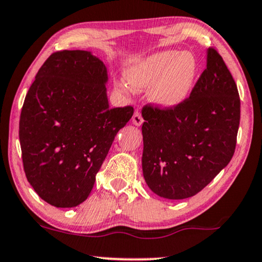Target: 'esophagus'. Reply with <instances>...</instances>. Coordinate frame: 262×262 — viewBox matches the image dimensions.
<instances>
[{
	"label": "esophagus",
	"instance_id": "34e87169",
	"mask_svg": "<svg viewBox=\"0 0 262 262\" xmlns=\"http://www.w3.org/2000/svg\"><path fill=\"white\" fill-rule=\"evenodd\" d=\"M132 121H133V123L135 124V126H138V127L141 126L142 122H143V119H142L141 114H140L139 112H135L134 115H133Z\"/></svg>",
	"mask_w": 262,
	"mask_h": 262
}]
</instances>
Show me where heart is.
Returning <instances> with one entry per match:
<instances>
[{
	"label": "heart",
	"mask_w": 262,
	"mask_h": 262,
	"mask_svg": "<svg viewBox=\"0 0 262 262\" xmlns=\"http://www.w3.org/2000/svg\"><path fill=\"white\" fill-rule=\"evenodd\" d=\"M197 71L198 65L192 53L161 51L130 62L126 76L134 89L145 90L152 86L149 97L154 104L173 108L189 96ZM116 86L122 93H128L124 83L119 82Z\"/></svg>",
	"instance_id": "b5f03b06"
}]
</instances>
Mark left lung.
Listing matches in <instances>:
<instances>
[{"label":"left lung","mask_w":262,"mask_h":262,"mask_svg":"<svg viewBox=\"0 0 262 262\" xmlns=\"http://www.w3.org/2000/svg\"><path fill=\"white\" fill-rule=\"evenodd\" d=\"M142 116L146 184L167 200L192 197L234 156L240 126L236 83L219 52L208 49L206 69L190 97L173 108L146 105Z\"/></svg>","instance_id":"left-lung-1"}]
</instances>
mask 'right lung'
I'll return each mask as SVG.
<instances>
[{
    "mask_svg": "<svg viewBox=\"0 0 262 262\" xmlns=\"http://www.w3.org/2000/svg\"><path fill=\"white\" fill-rule=\"evenodd\" d=\"M108 71L89 51L47 58L26 95L19 136L27 180L57 208L89 197L96 174L133 106L109 108Z\"/></svg>",
    "mask_w": 262,
    "mask_h": 262,
    "instance_id": "add662e5",
    "label": "right lung"
}]
</instances>
